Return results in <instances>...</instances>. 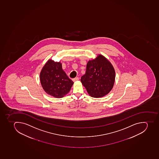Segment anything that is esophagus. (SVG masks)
<instances>
[{
    "mask_svg": "<svg viewBox=\"0 0 159 159\" xmlns=\"http://www.w3.org/2000/svg\"><path fill=\"white\" fill-rule=\"evenodd\" d=\"M79 80V78H75V79H72V81H74V82H75V81H78V80Z\"/></svg>",
    "mask_w": 159,
    "mask_h": 159,
    "instance_id": "obj_1",
    "label": "esophagus"
}]
</instances>
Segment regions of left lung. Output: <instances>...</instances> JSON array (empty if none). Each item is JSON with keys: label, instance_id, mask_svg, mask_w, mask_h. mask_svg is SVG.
Masks as SVG:
<instances>
[{"label": "left lung", "instance_id": "obj_1", "mask_svg": "<svg viewBox=\"0 0 159 159\" xmlns=\"http://www.w3.org/2000/svg\"><path fill=\"white\" fill-rule=\"evenodd\" d=\"M115 71L111 62L103 55L89 60L87 64L85 75L81 77V82L89 96L93 98L103 97L113 87Z\"/></svg>", "mask_w": 159, "mask_h": 159}]
</instances>
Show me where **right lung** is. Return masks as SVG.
Listing matches in <instances>:
<instances>
[{
	"label": "right lung",
	"instance_id": "obj_1",
	"mask_svg": "<svg viewBox=\"0 0 159 159\" xmlns=\"http://www.w3.org/2000/svg\"><path fill=\"white\" fill-rule=\"evenodd\" d=\"M40 79L45 92L57 98L66 95L74 84L63 70L61 63L51 59L48 60L42 69Z\"/></svg>",
	"mask_w": 159,
	"mask_h": 159
}]
</instances>
